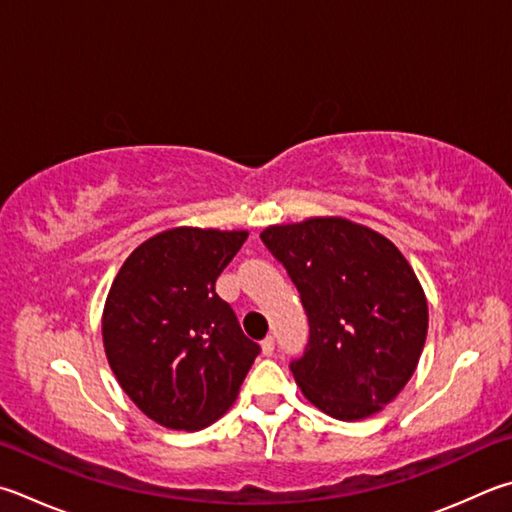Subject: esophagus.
Instances as JSON below:
<instances>
[{
	"label": "esophagus",
	"mask_w": 512,
	"mask_h": 512,
	"mask_svg": "<svg viewBox=\"0 0 512 512\" xmlns=\"http://www.w3.org/2000/svg\"><path fill=\"white\" fill-rule=\"evenodd\" d=\"M273 351H275V340H273V336H266L262 340V353L264 356H273Z\"/></svg>",
	"instance_id": "34e87169"
}]
</instances>
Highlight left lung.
Instances as JSON below:
<instances>
[{"instance_id":"8db88e82","label":"left lung","mask_w":512,"mask_h":512,"mask_svg":"<svg viewBox=\"0 0 512 512\" xmlns=\"http://www.w3.org/2000/svg\"><path fill=\"white\" fill-rule=\"evenodd\" d=\"M309 315V345L291 362L306 401L360 421L401 394L427 336V297L392 241L342 217L262 230Z\"/></svg>"}]
</instances>
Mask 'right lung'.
<instances>
[{
  "instance_id": "add662e5",
  "label": "right lung",
  "mask_w": 512,
  "mask_h": 512,
  "mask_svg": "<svg viewBox=\"0 0 512 512\" xmlns=\"http://www.w3.org/2000/svg\"><path fill=\"white\" fill-rule=\"evenodd\" d=\"M246 237V230H163L111 282L102 345L118 385L154 423L203 430L235 403L259 347L215 284Z\"/></svg>"
}]
</instances>
